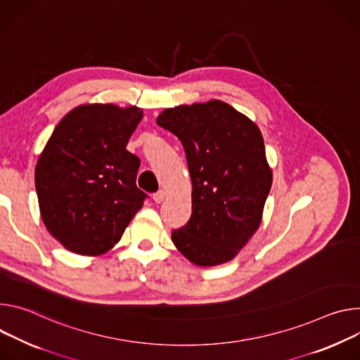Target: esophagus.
Listing matches in <instances>:
<instances>
[{"label":"esophagus","instance_id":"obj_1","mask_svg":"<svg viewBox=\"0 0 360 360\" xmlns=\"http://www.w3.org/2000/svg\"><path fill=\"white\" fill-rule=\"evenodd\" d=\"M165 195H166V194H165V191H163V190H158L157 193H154V194H153V200H154L157 205H158V203H162V202L165 200Z\"/></svg>","mask_w":360,"mask_h":360}]
</instances>
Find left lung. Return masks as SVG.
I'll return each mask as SVG.
<instances>
[{
  "label": "left lung",
  "mask_w": 360,
  "mask_h": 360,
  "mask_svg": "<svg viewBox=\"0 0 360 360\" xmlns=\"http://www.w3.org/2000/svg\"><path fill=\"white\" fill-rule=\"evenodd\" d=\"M157 124L181 141L193 184L191 217L173 230L174 246L197 266L231 260L259 229L271 187L259 127L219 100L167 108Z\"/></svg>",
  "instance_id": "left-lung-1"
}]
</instances>
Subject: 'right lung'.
Here are the masks:
<instances>
[{
  "label": "right lung",
  "instance_id": "add662e5",
  "mask_svg": "<svg viewBox=\"0 0 360 360\" xmlns=\"http://www.w3.org/2000/svg\"><path fill=\"white\" fill-rule=\"evenodd\" d=\"M143 110L84 104L54 129L35 167L47 230L70 252L98 256L114 248L147 194L136 184L140 160L126 150Z\"/></svg>",
  "mask_w": 360,
  "mask_h": 360
}]
</instances>
